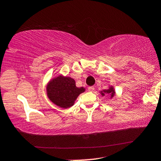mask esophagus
I'll return each mask as SVG.
<instances>
[{"mask_svg":"<svg viewBox=\"0 0 161 161\" xmlns=\"http://www.w3.org/2000/svg\"><path fill=\"white\" fill-rule=\"evenodd\" d=\"M88 91H89V92H94V87H88Z\"/></svg>","mask_w":161,"mask_h":161,"instance_id":"obj_1","label":"esophagus"}]
</instances>
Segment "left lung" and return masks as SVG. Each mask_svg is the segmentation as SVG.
Wrapping results in <instances>:
<instances>
[{
	"label": "left lung",
	"instance_id": "left-lung-1",
	"mask_svg": "<svg viewBox=\"0 0 161 161\" xmlns=\"http://www.w3.org/2000/svg\"><path fill=\"white\" fill-rule=\"evenodd\" d=\"M100 94H101L102 96L105 95V94H109L110 97H111V98H112L114 96H115V90H114L113 87L111 86V87H109V89H106V90L101 91V92H100Z\"/></svg>",
	"mask_w": 161,
	"mask_h": 161
}]
</instances>
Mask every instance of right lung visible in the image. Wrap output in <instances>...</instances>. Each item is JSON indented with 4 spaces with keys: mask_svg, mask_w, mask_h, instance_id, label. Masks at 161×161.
<instances>
[{
    "mask_svg": "<svg viewBox=\"0 0 161 161\" xmlns=\"http://www.w3.org/2000/svg\"><path fill=\"white\" fill-rule=\"evenodd\" d=\"M86 91L83 87L75 86L73 79L68 76H58L53 78L48 83L46 92L49 99L56 106L63 109L71 107L80 94Z\"/></svg>",
    "mask_w": 161,
    "mask_h": 161,
    "instance_id": "right-lung-1",
    "label": "right lung"
}]
</instances>
